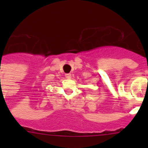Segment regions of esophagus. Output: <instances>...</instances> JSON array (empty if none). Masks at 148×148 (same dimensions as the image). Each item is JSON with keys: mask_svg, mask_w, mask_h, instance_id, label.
<instances>
[{"mask_svg": "<svg viewBox=\"0 0 148 148\" xmlns=\"http://www.w3.org/2000/svg\"><path fill=\"white\" fill-rule=\"evenodd\" d=\"M65 77H66V78H68V79H70V78H72V74L71 73H67V74L65 75Z\"/></svg>", "mask_w": 148, "mask_h": 148, "instance_id": "34e87169", "label": "esophagus"}]
</instances>
